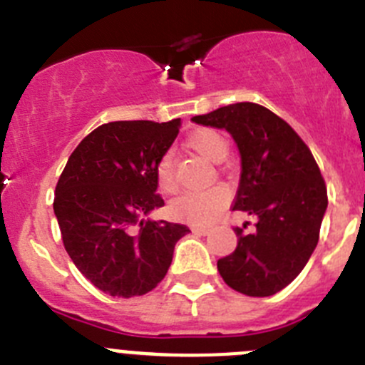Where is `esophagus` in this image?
I'll list each match as a JSON object with an SVG mask.
<instances>
[{"mask_svg":"<svg viewBox=\"0 0 365 365\" xmlns=\"http://www.w3.org/2000/svg\"><path fill=\"white\" fill-rule=\"evenodd\" d=\"M192 231L195 232V235H200V237H206V235H210L211 229L210 227H192Z\"/></svg>","mask_w":365,"mask_h":365,"instance_id":"obj_1","label":"esophagus"}]
</instances>
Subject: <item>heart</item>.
<instances>
[{
	"mask_svg": "<svg viewBox=\"0 0 365 365\" xmlns=\"http://www.w3.org/2000/svg\"><path fill=\"white\" fill-rule=\"evenodd\" d=\"M186 143L193 152L213 163L222 161L229 152L227 140L213 128H199L188 138ZM155 173L163 192H173L177 188L172 155L165 154L159 159ZM225 204H227V193L220 186L192 190L170 202V215L177 220L190 222V224H210L224 210Z\"/></svg>",
	"mask_w": 365,
	"mask_h": 365,
	"instance_id": "1",
	"label": "heart"
}]
</instances>
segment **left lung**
I'll return each mask as SVG.
<instances>
[{
  "label": "left lung",
  "mask_w": 365,
  "mask_h": 365,
  "mask_svg": "<svg viewBox=\"0 0 365 365\" xmlns=\"http://www.w3.org/2000/svg\"><path fill=\"white\" fill-rule=\"evenodd\" d=\"M192 121L225 128L240 152L242 172L232 210L256 218L235 227V252L217 262L222 279L251 297L274 296L292 283L317 247L328 207L324 179L310 148L267 107L232 103Z\"/></svg>",
  "instance_id": "8db88e82"
}]
</instances>
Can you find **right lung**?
Segmentation results:
<instances>
[{
    "mask_svg": "<svg viewBox=\"0 0 365 365\" xmlns=\"http://www.w3.org/2000/svg\"><path fill=\"white\" fill-rule=\"evenodd\" d=\"M180 118L110 121L73 150L55 188L53 211L75 267L114 297L143 296L166 276L186 225L152 220L165 206L158 163L179 134Z\"/></svg>",
    "mask_w": 365,
    "mask_h": 365,
    "instance_id": "add662e5",
    "label": "right lung"
}]
</instances>
